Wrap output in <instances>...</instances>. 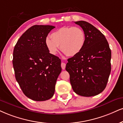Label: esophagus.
I'll return each instance as SVG.
<instances>
[{
    "label": "esophagus",
    "mask_w": 123,
    "mask_h": 123,
    "mask_svg": "<svg viewBox=\"0 0 123 123\" xmlns=\"http://www.w3.org/2000/svg\"><path fill=\"white\" fill-rule=\"evenodd\" d=\"M66 64H65L64 63H63V62H62V64H61L62 68L63 69H65V68H66Z\"/></svg>",
    "instance_id": "34e87169"
}]
</instances>
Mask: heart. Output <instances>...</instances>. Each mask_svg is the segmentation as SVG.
Wrapping results in <instances>:
<instances>
[{"instance_id":"1","label":"heart","mask_w":123,"mask_h":123,"mask_svg":"<svg viewBox=\"0 0 123 123\" xmlns=\"http://www.w3.org/2000/svg\"><path fill=\"white\" fill-rule=\"evenodd\" d=\"M51 39L47 37L45 43L50 54L56 55L60 49L68 56L78 54L84 47L86 34L79 27H63L53 32Z\"/></svg>"}]
</instances>
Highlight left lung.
I'll list each match as a JSON object with an SVG mask.
<instances>
[{
	"label": "left lung",
	"mask_w": 123,
	"mask_h": 123,
	"mask_svg": "<svg viewBox=\"0 0 123 123\" xmlns=\"http://www.w3.org/2000/svg\"><path fill=\"white\" fill-rule=\"evenodd\" d=\"M86 34V43L78 54L68 59L66 69L74 91L90 97L104 91L110 76L111 51L105 37L91 24L75 22Z\"/></svg>",
	"instance_id": "1"
}]
</instances>
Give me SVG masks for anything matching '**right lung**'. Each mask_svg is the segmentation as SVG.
<instances>
[{"instance_id":"1","label":"right lung","mask_w":123,"mask_h":123,"mask_svg":"<svg viewBox=\"0 0 123 123\" xmlns=\"http://www.w3.org/2000/svg\"><path fill=\"white\" fill-rule=\"evenodd\" d=\"M55 28L35 25L20 36L13 52L15 78L24 94L35 101L54 96L57 79L62 71L61 60L50 54L45 40Z\"/></svg>"}]
</instances>
